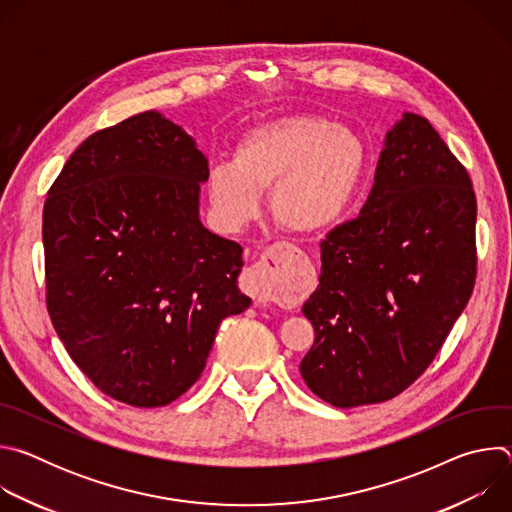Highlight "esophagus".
Instances as JSON below:
<instances>
[{
    "mask_svg": "<svg viewBox=\"0 0 512 512\" xmlns=\"http://www.w3.org/2000/svg\"><path fill=\"white\" fill-rule=\"evenodd\" d=\"M273 261L271 253H265L261 261L253 267H249L241 279V287L255 298L257 306H267L273 300V289L269 279V263Z\"/></svg>",
    "mask_w": 512,
    "mask_h": 512,
    "instance_id": "1",
    "label": "esophagus"
}]
</instances>
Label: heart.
<instances>
[{"instance_id":"heart-1","label":"heart","mask_w":512,"mask_h":512,"mask_svg":"<svg viewBox=\"0 0 512 512\" xmlns=\"http://www.w3.org/2000/svg\"><path fill=\"white\" fill-rule=\"evenodd\" d=\"M367 145L344 123L316 115H287L251 127L233 160L208 170L210 204L239 229L261 210L271 188V212L287 231L310 235L334 225L358 192L367 170Z\"/></svg>"}]
</instances>
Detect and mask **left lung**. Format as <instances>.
Returning <instances> with one entry per match:
<instances>
[{
    "instance_id": "8db88e82",
    "label": "left lung",
    "mask_w": 512,
    "mask_h": 512,
    "mask_svg": "<svg viewBox=\"0 0 512 512\" xmlns=\"http://www.w3.org/2000/svg\"><path fill=\"white\" fill-rule=\"evenodd\" d=\"M476 196L466 168L415 113L385 135L358 218L320 245L316 330L300 373L334 407L403 393L440 352L476 279Z\"/></svg>"
}]
</instances>
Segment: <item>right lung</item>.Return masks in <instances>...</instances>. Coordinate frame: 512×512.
Masks as SVG:
<instances>
[{
    "instance_id": "right-lung-1",
    "label": "right lung",
    "mask_w": 512,
    "mask_h": 512,
    "mask_svg": "<svg viewBox=\"0 0 512 512\" xmlns=\"http://www.w3.org/2000/svg\"><path fill=\"white\" fill-rule=\"evenodd\" d=\"M208 160L158 111L87 137L48 190L46 304L105 395L162 407L202 375L221 322L251 306L243 247L200 223Z\"/></svg>"
}]
</instances>
